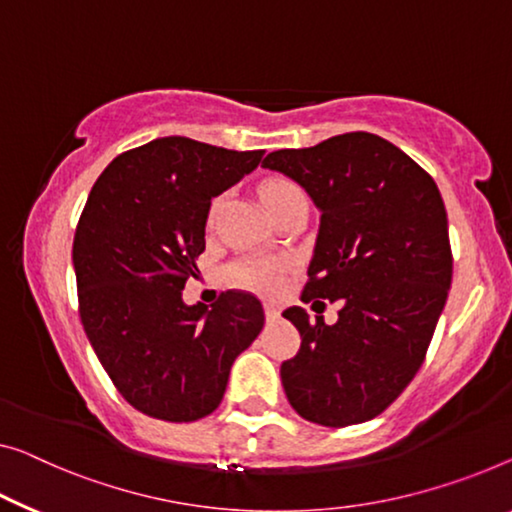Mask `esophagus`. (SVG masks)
Instances as JSON below:
<instances>
[{
  "label": "esophagus",
  "mask_w": 512,
  "mask_h": 512,
  "mask_svg": "<svg viewBox=\"0 0 512 512\" xmlns=\"http://www.w3.org/2000/svg\"><path fill=\"white\" fill-rule=\"evenodd\" d=\"M264 312H266V319H269V322H276V319H280L282 308L278 303L269 301V303H264Z\"/></svg>",
  "instance_id": "obj_1"
}]
</instances>
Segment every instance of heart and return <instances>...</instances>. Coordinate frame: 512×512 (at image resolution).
I'll return each instance as SVG.
<instances>
[{
  "mask_svg": "<svg viewBox=\"0 0 512 512\" xmlns=\"http://www.w3.org/2000/svg\"><path fill=\"white\" fill-rule=\"evenodd\" d=\"M294 190L299 188H296L292 181L269 179L262 183L259 195H262L264 204H269L282 195L294 193ZM213 211H216V204H213ZM282 273H285V262H280V259H271V257H259V255L243 257L236 264H232L230 269V276L236 285L255 289V292H264V294L278 292L282 285Z\"/></svg>",
  "mask_w": 512,
  "mask_h": 512,
  "instance_id": "obj_1",
  "label": "heart"
}]
</instances>
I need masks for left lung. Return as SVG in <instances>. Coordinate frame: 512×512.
Listing matches in <instances>:
<instances>
[{
  "label": "left lung",
  "mask_w": 512,
  "mask_h": 512,
  "mask_svg": "<svg viewBox=\"0 0 512 512\" xmlns=\"http://www.w3.org/2000/svg\"><path fill=\"white\" fill-rule=\"evenodd\" d=\"M262 165L299 183L322 213L301 301H342L331 326L301 305L282 312L301 333L299 354L280 365L287 400L326 427L370 421L421 368L451 289L437 183L363 131L273 151Z\"/></svg>",
  "instance_id": "8db88e82"
}]
</instances>
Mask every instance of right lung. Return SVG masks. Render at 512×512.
<instances>
[{"instance_id":"right-lung-1","label":"right lung","mask_w":512,"mask_h":512,"mask_svg":"<svg viewBox=\"0 0 512 512\" xmlns=\"http://www.w3.org/2000/svg\"><path fill=\"white\" fill-rule=\"evenodd\" d=\"M190 137L126 151L94 183L73 239L80 319L117 391L170 423L209 416L232 363L264 326L253 294L186 305L181 289L204 250L211 200L259 165Z\"/></svg>"}]
</instances>
